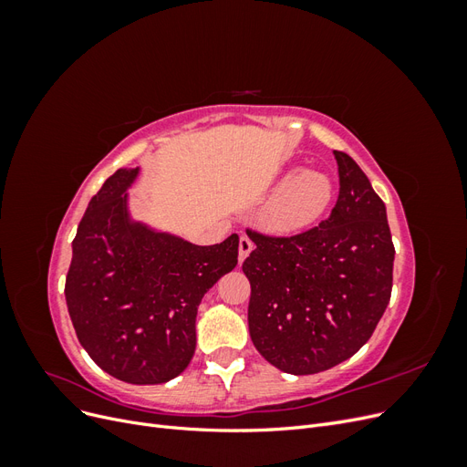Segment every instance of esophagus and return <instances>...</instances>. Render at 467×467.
Here are the masks:
<instances>
[{
	"label": "esophagus",
	"instance_id": "obj_1",
	"mask_svg": "<svg viewBox=\"0 0 467 467\" xmlns=\"http://www.w3.org/2000/svg\"><path fill=\"white\" fill-rule=\"evenodd\" d=\"M253 247H255V245H253V242L247 235L239 237V263L245 261V257L253 251Z\"/></svg>",
	"mask_w": 467,
	"mask_h": 467
}]
</instances>
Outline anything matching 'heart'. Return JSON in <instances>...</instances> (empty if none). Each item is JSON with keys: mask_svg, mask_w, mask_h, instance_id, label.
<instances>
[{"mask_svg": "<svg viewBox=\"0 0 467 467\" xmlns=\"http://www.w3.org/2000/svg\"><path fill=\"white\" fill-rule=\"evenodd\" d=\"M282 187L265 208V223L282 234L300 232L316 223L335 199L333 179L314 169L292 167L282 175Z\"/></svg>", "mask_w": 467, "mask_h": 467, "instance_id": "b5f03b06", "label": "heart"}]
</instances>
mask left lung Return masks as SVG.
<instances>
[{
	"label": "left lung",
	"mask_w": 467,
	"mask_h": 467,
	"mask_svg": "<svg viewBox=\"0 0 467 467\" xmlns=\"http://www.w3.org/2000/svg\"><path fill=\"white\" fill-rule=\"evenodd\" d=\"M338 196L327 220L296 235L247 228L249 333L265 360L317 374L350 358L384 316L393 280L386 204L350 155L333 151Z\"/></svg>",
	"instance_id": "8db88e82"
}]
</instances>
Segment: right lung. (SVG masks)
I'll use <instances>...</instances> for the list:
<instances>
[{
  "instance_id": "right-lung-1",
  "label": "right lung",
  "mask_w": 467,
  "mask_h": 467,
  "mask_svg": "<svg viewBox=\"0 0 467 467\" xmlns=\"http://www.w3.org/2000/svg\"><path fill=\"white\" fill-rule=\"evenodd\" d=\"M138 175L119 169L93 196L74 239L66 304L81 347L129 384H163L187 368L196 309L237 265L239 237L192 245L132 223L124 191Z\"/></svg>"
}]
</instances>
